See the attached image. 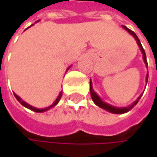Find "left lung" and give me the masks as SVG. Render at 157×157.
Wrapping results in <instances>:
<instances>
[{
    "label": "left lung",
    "instance_id": "8db88e82",
    "mask_svg": "<svg viewBox=\"0 0 157 157\" xmlns=\"http://www.w3.org/2000/svg\"><path fill=\"white\" fill-rule=\"evenodd\" d=\"M124 28L129 33H131L134 37H135V39L136 40V42H137V44H138V45H139V47L141 49L142 51V53H143V57H144V63H146V66H147V61H146V55H145V52H144V48L142 46L141 43H140V41H139V39H138V37H137V35L133 32V31H131L130 29H128L127 27H125V26H124ZM148 67V66H147ZM147 80H148V74H147V75H146V82H147ZM90 91H91V96H92V99H93V101L95 103V105H97L98 106H100L101 108H103V109L105 110H107V111H109L111 113H126V112H128L130 109H132L137 103H138V101L140 100V98H141V96H139L138 98H137V100L132 105H130L129 107H124V108H117V107H114V106H112V105H110L108 104H106V103H104L101 99H100V97L94 92V90H93V87H92V82H91V81H90Z\"/></svg>",
    "mask_w": 157,
    "mask_h": 157
}]
</instances>
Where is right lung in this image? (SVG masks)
<instances>
[{"mask_svg": "<svg viewBox=\"0 0 157 157\" xmlns=\"http://www.w3.org/2000/svg\"><path fill=\"white\" fill-rule=\"evenodd\" d=\"M62 94H63V92H61L60 93V94L58 95V97H57V99L55 100V102L51 105V106H49V107H46V108H44V109H38V108H35V107H33V106H31L30 105H28V104H26L24 101H22L17 94H14V96H15V98L23 105V106H25L26 108H29V109H31V110H33V111H34V112H37V113H42V112H44V111H46V110L48 109H50L51 107H52V106H54V105H56L58 103H59V101H60V99H61V97H62Z\"/></svg>", "mask_w": 157, "mask_h": 157, "instance_id": "add662e5", "label": "right lung"}]
</instances>
